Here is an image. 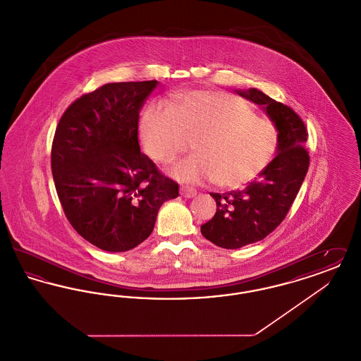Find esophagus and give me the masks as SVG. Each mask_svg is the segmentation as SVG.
<instances>
[{"label": "esophagus", "mask_w": 361, "mask_h": 361, "mask_svg": "<svg viewBox=\"0 0 361 361\" xmlns=\"http://www.w3.org/2000/svg\"><path fill=\"white\" fill-rule=\"evenodd\" d=\"M181 195H183L184 197H187V199H190V197H193V196L197 195V190H196V189L189 188V187H181Z\"/></svg>", "instance_id": "1"}]
</instances>
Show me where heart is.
Wrapping results in <instances>:
<instances>
[{
	"instance_id": "1",
	"label": "heart",
	"mask_w": 361,
	"mask_h": 361,
	"mask_svg": "<svg viewBox=\"0 0 361 361\" xmlns=\"http://www.w3.org/2000/svg\"><path fill=\"white\" fill-rule=\"evenodd\" d=\"M139 134L145 152L161 164L172 162L195 139L197 154L174 164L173 176L188 183L212 180L221 188L256 178L277 147L272 121L233 94L208 90L189 92L172 105L149 104Z\"/></svg>"
}]
</instances>
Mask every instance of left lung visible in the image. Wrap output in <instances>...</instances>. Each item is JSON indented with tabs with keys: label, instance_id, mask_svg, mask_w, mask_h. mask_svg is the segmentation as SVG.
Wrapping results in <instances>:
<instances>
[{
	"label": "left lung",
	"instance_id": "8db88e82",
	"mask_svg": "<svg viewBox=\"0 0 361 361\" xmlns=\"http://www.w3.org/2000/svg\"><path fill=\"white\" fill-rule=\"evenodd\" d=\"M238 94L258 104L275 123L277 154L246 188L209 193L216 212L200 230L204 238L224 249H238L269 235L287 216L310 165L307 128L291 106L255 87Z\"/></svg>",
	"mask_w": 361,
	"mask_h": 361
}]
</instances>
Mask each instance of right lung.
Wrapping results in <instances>:
<instances>
[{
    "mask_svg": "<svg viewBox=\"0 0 361 361\" xmlns=\"http://www.w3.org/2000/svg\"><path fill=\"white\" fill-rule=\"evenodd\" d=\"M158 81L114 82L82 94L62 115L51 171L73 228L105 252H127L146 240L159 207L178 184L140 153L139 111Z\"/></svg>",
    "mask_w": 361,
    "mask_h": 361,
    "instance_id": "1",
    "label": "right lung"
}]
</instances>
